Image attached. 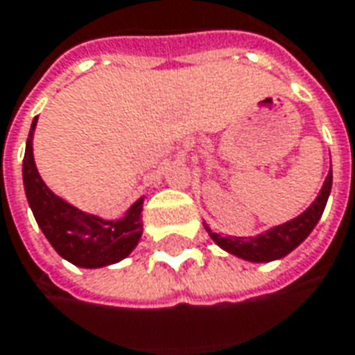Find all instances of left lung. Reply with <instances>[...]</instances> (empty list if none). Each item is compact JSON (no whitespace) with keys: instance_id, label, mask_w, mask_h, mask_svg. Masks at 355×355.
<instances>
[{"instance_id":"left-lung-1","label":"left lung","mask_w":355,"mask_h":355,"mask_svg":"<svg viewBox=\"0 0 355 355\" xmlns=\"http://www.w3.org/2000/svg\"><path fill=\"white\" fill-rule=\"evenodd\" d=\"M331 187L332 170H329V175L324 178V183H322L317 199L300 216L288 220L284 224L272 226V228L265 230V232H261L257 236H249V238L220 236V234L209 228V224H205V230L209 232L210 239L218 248L228 251L230 255L249 261V263H270V261L282 259L288 253H292L311 234L313 228L317 226V222L321 220L322 210L327 207L329 195H331Z\"/></svg>"}]
</instances>
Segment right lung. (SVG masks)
<instances>
[{
	"instance_id": "obj_1",
	"label": "right lung",
	"mask_w": 355,
	"mask_h": 355,
	"mask_svg": "<svg viewBox=\"0 0 355 355\" xmlns=\"http://www.w3.org/2000/svg\"><path fill=\"white\" fill-rule=\"evenodd\" d=\"M33 119L23 160V183L34 218L46 239L65 261L80 268H102L131 255L143 236V201L137 199L121 218L104 220L63 201L44 183L34 162Z\"/></svg>"
}]
</instances>
